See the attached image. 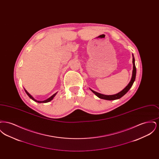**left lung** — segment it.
Wrapping results in <instances>:
<instances>
[{
	"label": "left lung",
	"instance_id": "1",
	"mask_svg": "<svg viewBox=\"0 0 159 159\" xmlns=\"http://www.w3.org/2000/svg\"><path fill=\"white\" fill-rule=\"evenodd\" d=\"M132 63H133V71H132V76L131 80L130 81V82L120 92L114 94V95H104L102 93H98L97 92L93 91L92 89H91V91L96 95L97 96L98 98L101 99H106V100H115V99H118L120 98L123 95H125L129 90L130 89V88L132 87V86L133 85V83L134 82L135 80V77H136V68L135 67V58L134 57V55L132 54Z\"/></svg>",
	"mask_w": 159,
	"mask_h": 159
}]
</instances>
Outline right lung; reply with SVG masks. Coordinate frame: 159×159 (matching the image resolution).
<instances>
[{
  "mask_svg": "<svg viewBox=\"0 0 159 159\" xmlns=\"http://www.w3.org/2000/svg\"><path fill=\"white\" fill-rule=\"evenodd\" d=\"M24 91L25 92V93H27V95L31 99H33L34 101H36V102H37L38 103H46V102H48L51 101V100H52L53 98L55 97V95H57V92H56L55 93L53 94V95H52L51 97H49V98H48L47 99H46V100H44V101H38V100H36V99H35L27 91H26V89H25V88H24Z\"/></svg>",
  "mask_w": 159,
  "mask_h": 159,
  "instance_id": "1",
  "label": "right lung"
}]
</instances>
